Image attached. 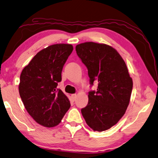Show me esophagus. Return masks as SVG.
<instances>
[{
	"label": "esophagus",
	"instance_id": "1",
	"mask_svg": "<svg viewBox=\"0 0 158 158\" xmlns=\"http://www.w3.org/2000/svg\"><path fill=\"white\" fill-rule=\"evenodd\" d=\"M71 97H72L73 100H75L76 99L77 94H72V95H71Z\"/></svg>",
	"mask_w": 158,
	"mask_h": 158
}]
</instances>
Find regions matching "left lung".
<instances>
[{"mask_svg": "<svg viewBox=\"0 0 158 158\" xmlns=\"http://www.w3.org/2000/svg\"><path fill=\"white\" fill-rule=\"evenodd\" d=\"M77 54L88 70L90 85L98 82L96 91H89L88 103L81 109L87 124L102 132L119 122L129 105L133 82L122 56L108 45L86 42L76 46Z\"/></svg>", "mask_w": 158, "mask_h": 158, "instance_id": "obj_1", "label": "left lung"}]
</instances>
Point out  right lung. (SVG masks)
I'll return each mask as SVG.
<instances>
[{"instance_id": "right-lung-1", "label": "right lung", "mask_w": 158, "mask_h": 158, "mask_svg": "<svg viewBox=\"0 0 158 158\" xmlns=\"http://www.w3.org/2000/svg\"><path fill=\"white\" fill-rule=\"evenodd\" d=\"M73 50L70 44L50 45L36 53L22 70L20 97L30 115L43 126L58 125L70 106L69 98L57 86Z\"/></svg>"}]
</instances>
